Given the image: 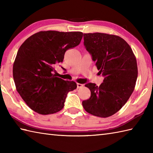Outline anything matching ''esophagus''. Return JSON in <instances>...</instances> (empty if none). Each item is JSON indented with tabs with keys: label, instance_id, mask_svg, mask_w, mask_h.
I'll use <instances>...</instances> for the list:
<instances>
[{
	"label": "esophagus",
	"instance_id": "34e87169",
	"mask_svg": "<svg viewBox=\"0 0 153 153\" xmlns=\"http://www.w3.org/2000/svg\"><path fill=\"white\" fill-rule=\"evenodd\" d=\"M83 87V84H81V83H77V89H80V88H82Z\"/></svg>",
	"mask_w": 153,
	"mask_h": 153
}]
</instances>
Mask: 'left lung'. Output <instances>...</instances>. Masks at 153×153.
Segmentation results:
<instances>
[{"label": "left lung", "instance_id": "1", "mask_svg": "<svg viewBox=\"0 0 153 153\" xmlns=\"http://www.w3.org/2000/svg\"><path fill=\"white\" fill-rule=\"evenodd\" d=\"M83 39L86 50L105 78L99 87L85 84L91 97L82 105L91 114L106 118L121 109L134 91L138 74L137 61L129 45L116 35L83 33Z\"/></svg>", "mask_w": 153, "mask_h": 153}]
</instances>
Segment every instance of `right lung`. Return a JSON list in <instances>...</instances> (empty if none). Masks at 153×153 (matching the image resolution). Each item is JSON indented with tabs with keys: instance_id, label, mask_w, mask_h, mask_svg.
<instances>
[{
	"instance_id": "add662e5",
	"label": "right lung",
	"mask_w": 153,
	"mask_h": 153,
	"mask_svg": "<svg viewBox=\"0 0 153 153\" xmlns=\"http://www.w3.org/2000/svg\"><path fill=\"white\" fill-rule=\"evenodd\" d=\"M82 37L79 31H40L19 47L13 65V77L17 91L31 110L47 115L63 108L68 93L76 89L77 84L56 77L54 67Z\"/></svg>"
}]
</instances>
